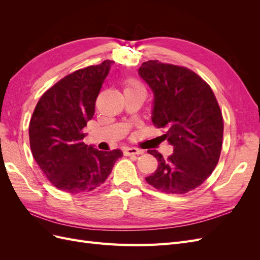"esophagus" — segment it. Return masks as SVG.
Instances as JSON below:
<instances>
[{
  "label": "esophagus",
  "instance_id": "obj_1",
  "mask_svg": "<svg viewBox=\"0 0 260 260\" xmlns=\"http://www.w3.org/2000/svg\"><path fill=\"white\" fill-rule=\"evenodd\" d=\"M143 151L142 149H139L136 147H125L123 149V154L125 156H129V155H139V154H142Z\"/></svg>",
  "mask_w": 260,
  "mask_h": 260
}]
</instances>
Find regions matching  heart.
<instances>
[{"instance_id":"obj_1","label":"heart","mask_w":260,"mask_h":260,"mask_svg":"<svg viewBox=\"0 0 260 260\" xmlns=\"http://www.w3.org/2000/svg\"><path fill=\"white\" fill-rule=\"evenodd\" d=\"M142 88L141 84L135 80H129L127 83V86H125V91H129V90H136V89H140Z\"/></svg>"}]
</instances>
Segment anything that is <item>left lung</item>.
Segmentation results:
<instances>
[{
	"instance_id": "left-lung-1",
	"label": "left lung",
	"mask_w": 260,
	"mask_h": 260,
	"mask_svg": "<svg viewBox=\"0 0 260 260\" xmlns=\"http://www.w3.org/2000/svg\"><path fill=\"white\" fill-rule=\"evenodd\" d=\"M139 75L154 93L152 121L167 129L161 138L174 146L167 159L148 149L158 167L146 182L169 194L190 192L205 182L221 153L223 118L217 99L209 84L186 67L148 60Z\"/></svg>"
}]
</instances>
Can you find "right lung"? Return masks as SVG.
Segmentation results:
<instances>
[{"label": "right lung", "mask_w": 260, "mask_h": 260, "mask_svg": "<svg viewBox=\"0 0 260 260\" xmlns=\"http://www.w3.org/2000/svg\"><path fill=\"white\" fill-rule=\"evenodd\" d=\"M112 60L76 70L44 92L29 124L34 158L50 182L77 194L95 190L111 175L120 149L99 151L83 142L84 127L95 111V101Z\"/></svg>", "instance_id": "add662e5"}]
</instances>
